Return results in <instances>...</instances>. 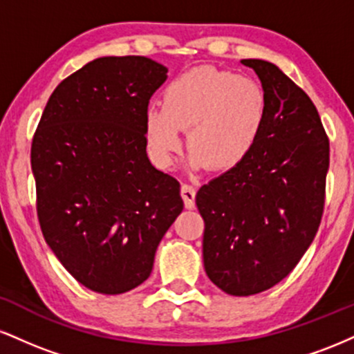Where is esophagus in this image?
<instances>
[{
	"label": "esophagus",
	"mask_w": 354,
	"mask_h": 354,
	"mask_svg": "<svg viewBox=\"0 0 354 354\" xmlns=\"http://www.w3.org/2000/svg\"><path fill=\"white\" fill-rule=\"evenodd\" d=\"M181 198L185 201V206L188 209L194 208V198H196V189L193 188L191 185H181Z\"/></svg>",
	"instance_id": "34e87169"
}]
</instances>
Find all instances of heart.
<instances>
[{
    "label": "heart",
    "instance_id": "heart-1",
    "mask_svg": "<svg viewBox=\"0 0 354 354\" xmlns=\"http://www.w3.org/2000/svg\"><path fill=\"white\" fill-rule=\"evenodd\" d=\"M265 89L254 80L203 64L183 73L163 93V108L146 111L149 153L160 166H169L188 129L193 169L208 166L230 171L246 160L266 121Z\"/></svg>",
    "mask_w": 354,
    "mask_h": 354
}]
</instances>
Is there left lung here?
I'll use <instances>...</instances> for the list:
<instances>
[{
    "instance_id": "left-lung-1",
    "label": "left lung",
    "mask_w": 354,
    "mask_h": 354,
    "mask_svg": "<svg viewBox=\"0 0 354 354\" xmlns=\"http://www.w3.org/2000/svg\"><path fill=\"white\" fill-rule=\"evenodd\" d=\"M241 63L261 80L265 126L246 160L196 194L206 274L231 296L270 290L298 265L319 228L330 166L310 96L273 63Z\"/></svg>"
}]
</instances>
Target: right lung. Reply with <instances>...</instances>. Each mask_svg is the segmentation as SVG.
Masks as SVG:
<instances>
[{
	"label": "right lung",
	"instance_id": "right-lung-1",
	"mask_svg": "<svg viewBox=\"0 0 354 354\" xmlns=\"http://www.w3.org/2000/svg\"><path fill=\"white\" fill-rule=\"evenodd\" d=\"M166 73L145 56L89 61L56 86L33 136L43 236L96 293L121 295L146 281L183 211L180 183L146 154V111Z\"/></svg>",
	"mask_w": 354,
	"mask_h": 354
}]
</instances>
